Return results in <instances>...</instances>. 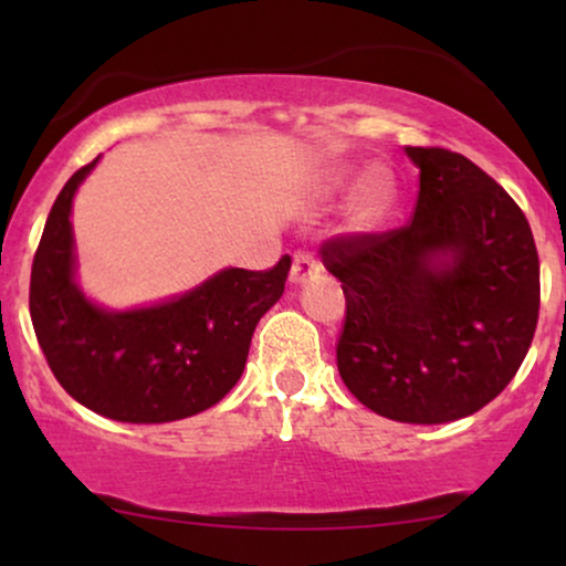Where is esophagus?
I'll list each match as a JSON object with an SVG mask.
<instances>
[{
	"label": "esophagus",
	"mask_w": 566,
	"mask_h": 566,
	"mask_svg": "<svg viewBox=\"0 0 566 566\" xmlns=\"http://www.w3.org/2000/svg\"><path fill=\"white\" fill-rule=\"evenodd\" d=\"M319 273V262H316L312 254L308 252H296L293 254V265H291V283H296V285H301V283H306L308 277L312 275H316Z\"/></svg>",
	"instance_id": "obj_1"
}]
</instances>
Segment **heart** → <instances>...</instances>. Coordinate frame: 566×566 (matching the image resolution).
<instances>
[{
    "mask_svg": "<svg viewBox=\"0 0 566 566\" xmlns=\"http://www.w3.org/2000/svg\"><path fill=\"white\" fill-rule=\"evenodd\" d=\"M347 172L345 169H332L324 177V190L332 192L337 188H343ZM391 196H394V188H391V180L386 177L381 169H370L360 177L358 188L353 192V203H350V219L358 229H374L376 223H381V219L389 211L391 206Z\"/></svg>",
    "mask_w": 566,
    "mask_h": 566,
    "instance_id": "obj_1",
    "label": "heart"
}]
</instances>
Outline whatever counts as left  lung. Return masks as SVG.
Masks as SVG:
<instances>
[{"label": "left lung", "instance_id": "1", "mask_svg": "<svg viewBox=\"0 0 566 566\" xmlns=\"http://www.w3.org/2000/svg\"><path fill=\"white\" fill-rule=\"evenodd\" d=\"M420 169L415 216L384 234L322 244L343 283L339 376L397 422L440 424L497 397L538 322V252L528 219L463 154L407 146Z\"/></svg>", "mask_w": 566, "mask_h": 566}]
</instances>
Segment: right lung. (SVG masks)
<instances>
[{"label":"right lung","instance_id":"obj_1","mask_svg":"<svg viewBox=\"0 0 566 566\" xmlns=\"http://www.w3.org/2000/svg\"><path fill=\"white\" fill-rule=\"evenodd\" d=\"M99 157L69 177L30 273V319L56 381L92 412L154 424L213 407L242 376L254 327L283 296L291 258L227 268L151 306H97L76 283L72 200Z\"/></svg>","mask_w":566,"mask_h":566}]
</instances>
